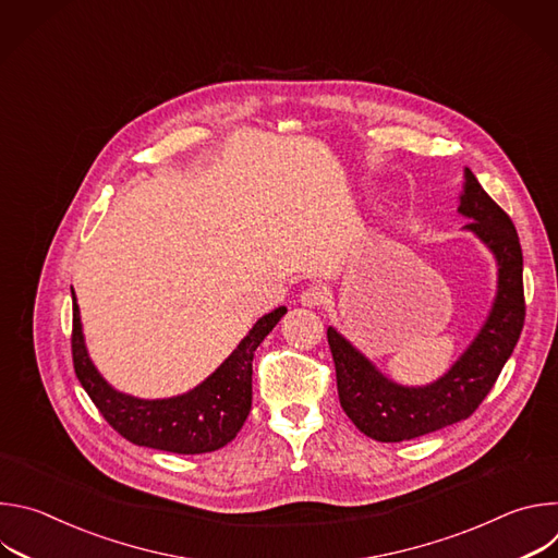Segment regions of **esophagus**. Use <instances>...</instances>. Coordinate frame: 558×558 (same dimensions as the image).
<instances>
[{
	"mask_svg": "<svg viewBox=\"0 0 558 558\" xmlns=\"http://www.w3.org/2000/svg\"><path fill=\"white\" fill-rule=\"evenodd\" d=\"M327 300H329V291H327V287L320 284V282L308 284V287L300 293V302H302L304 306H323V304H327Z\"/></svg>",
	"mask_w": 558,
	"mask_h": 558,
	"instance_id": "34e87169",
	"label": "esophagus"
}]
</instances>
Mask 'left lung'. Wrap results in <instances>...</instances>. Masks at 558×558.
<instances>
[{"mask_svg":"<svg viewBox=\"0 0 558 558\" xmlns=\"http://www.w3.org/2000/svg\"><path fill=\"white\" fill-rule=\"evenodd\" d=\"M459 211L470 218L465 227L495 252L499 291L484 329L441 379L424 388L392 384L333 327L327 331L340 404L349 420L377 441L415 439L468 420L486 400L523 331V254L510 216L470 170Z\"/></svg>","mask_w":558,"mask_h":558,"instance_id":"8db88e82","label":"left lung"}]
</instances>
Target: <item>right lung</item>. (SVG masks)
Listing matches in <instances>:
<instances>
[{
  "instance_id": "1",
  "label": "right lung",
  "mask_w": 558,
  "mask_h": 558,
  "mask_svg": "<svg viewBox=\"0 0 558 558\" xmlns=\"http://www.w3.org/2000/svg\"><path fill=\"white\" fill-rule=\"evenodd\" d=\"M284 306L263 315L250 336L194 390L170 400H136L117 392L93 366L72 298V364L104 420L128 441L179 454L211 452L229 444L252 411V362L280 323Z\"/></svg>"
}]
</instances>
